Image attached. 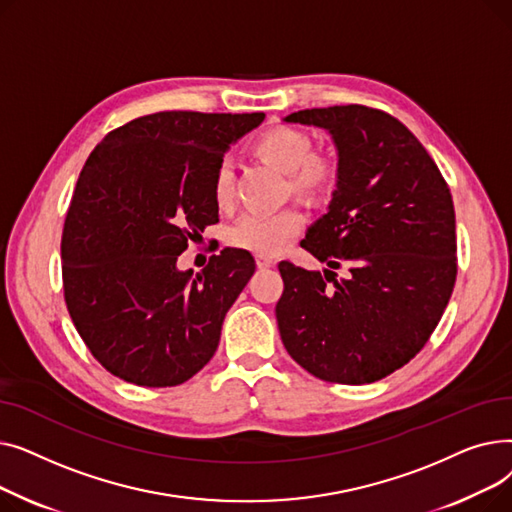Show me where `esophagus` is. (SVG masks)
<instances>
[{"instance_id": "esophagus-1", "label": "esophagus", "mask_w": 512, "mask_h": 512, "mask_svg": "<svg viewBox=\"0 0 512 512\" xmlns=\"http://www.w3.org/2000/svg\"><path fill=\"white\" fill-rule=\"evenodd\" d=\"M255 261H257V267H261V270H267V267H272L276 263L272 257H267V255H257Z\"/></svg>"}]
</instances>
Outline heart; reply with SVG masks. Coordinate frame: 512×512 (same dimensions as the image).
I'll use <instances>...</instances> for the list:
<instances>
[{
  "label": "heart",
  "instance_id": "heart-1",
  "mask_svg": "<svg viewBox=\"0 0 512 512\" xmlns=\"http://www.w3.org/2000/svg\"><path fill=\"white\" fill-rule=\"evenodd\" d=\"M253 153L267 164L288 174L294 195L309 201H324L340 184V164L330 153L313 151L309 134L294 126H272L263 130L251 145ZM215 205L226 209L234 201V180L228 164H220L213 174ZM305 224L297 207H284L272 213H242L228 232L230 245L257 255H276L301 232Z\"/></svg>",
  "mask_w": 512,
  "mask_h": 512
}]
</instances>
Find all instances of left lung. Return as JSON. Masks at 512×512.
I'll list each match as a JSON object with an SVG mask.
<instances>
[{
  "label": "left lung",
  "instance_id": "8db88e82",
  "mask_svg": "<svg viewBox=\"0 0 512 512\" xmlns=\"http://www.w3.org/2000/svg\"><path fill=\"white\" fill-rule=\"evenodd\" d=\"M286 122L332 134L340 184L330 211L301 240L330 270L278 263L282 342L319 380L378 382L421 351L450 301L456 282L450 188L415 134L382 110L357 103L313 107Z\"/></svg>",
  "mask_w": 512,
  "mask_h": 512
}]
</instances>
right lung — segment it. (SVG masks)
I'll return each instance as SVG.
<instances>
[{
    "instance_id": "add662e5",
    "label": "right lung",
    "mask_w": 512,
    "mask_h": 512,
    "mask_svg": "<svg viewBox=\"0 0 512 512\" xmlns=\"http://www.w3.org/2000/svg\"><path fill=\"white\" fill-rule=\"evenodd\" d=\"M263 118L157 112L107 132L89 155L62 232L64 301L116 378L178 386L213 357L255 259L224 249L197 276L176 261L218 222L213 174L230 143Z\"/></svg>"
}]
</instances>
